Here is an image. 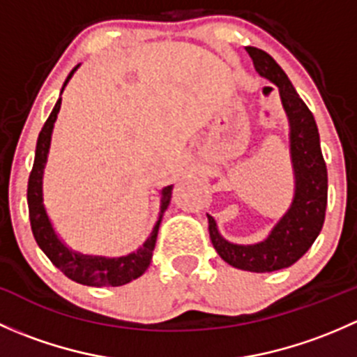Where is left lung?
Listing matches in <instances>:
<instances>
[{
	"instance_id": "left-lung-1",
	"label": "left lung",
	"mask_w": 357,
	"mask_h": 357,
	"mask_svg": "<svg viewBox=\"0 0 357 357\" xmlns=\"http://www.w3.org/2000/svg\"><path fill=\"white\" fill-rule=\"evenodd\" d=\"M255 70L275 82L290 121V152L295 172V197L289 212L273 228L271 235L255 245H235L219 235L208 218L212 245L222 261L252 273H271L289 268L311 248L325 222L328 202V172L319 145V132L312 112L291 86L283 68L262 50L247 46Z\"/></svg>"
}]
</instances>
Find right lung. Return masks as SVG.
<instances>
[{
	"label": "right lung",
	"mask_w": 357,
	"mask_h": 357,
	"mask_svg": "<svg viewBox=\"0 0 357 357\" xmlns=\"http://www.w3.org/2000/svg\"><path fill=\"white\" fill-rule=\"evenodd\" d=\"M79 66L72 68L68 77L63 82V88L72 77ZM62 88V91H63ZM60 103L62 98L53 107L52 114L46 119L45 126H43L41 132L38 136V145H36V157L32 171L29 174L27 183V204H29V221H31L32 235H34L36 243L39 248L46 254V257L53 262V266L60 269L67 278L72 282L81 283V285L88 287H121L126 283L132 282V280L139 278L152 261L153 248H155L158 226H160L162 215H164L165 208H167L169 202H171L172 186H165L162 190L160 199V214H158V221L153 228L152 235L149 236L143 247L132 254L124 255V257L109 259V257H93V255H82L77 252H72L67 248L56 236L55 229H53L52 222H50L48 215H46L45 205H43V171H45L46 157H48L50 142H52V131L53 124L56 121V114L60 110Z\"/></svg>",
	"instance_id": "add662e5"
}]
</instances>
